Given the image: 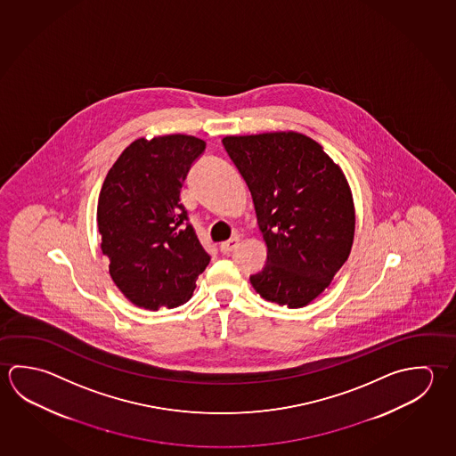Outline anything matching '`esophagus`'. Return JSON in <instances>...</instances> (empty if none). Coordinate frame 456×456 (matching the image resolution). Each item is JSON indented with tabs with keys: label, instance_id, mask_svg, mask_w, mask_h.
Segmentation results:
<instances>
[{
	"label": "esophagus",
	"instance_id": "esophagus-1",
	"mask_svg": "<svg viewBox=\"0 0 456 456\" xmlns=\"http://www.w3.org/2000/svg\"><path fill=\"white\" fill-rule=\"evenodd\" d=\"M237 245H239V237H232V239L227 240V241H223L219 249H221L223 255H229Z\"/></svg>",
	"mask_w": 456,
	"mask_h": 456
}]
</instances>
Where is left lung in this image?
I'll return each instance as SVG.
<instances>
[{
  "mask_svg": "<svg viewBox=\"0 0 456 456\" xmlns=\"http://www.w3.org/2000/svg\"><path fill=\"white\" fill-rule=\"evenodd\" d=\"M255 203L267 245L256 293L291 309L311 303L351 253L355 215L341 168L311 137L265 133L223 139Z\"/></svg>",
  "mask_w": 456,
  "mask_h": 456,
  "instance_id": "left-lung-1",
  "label": "left lung"
}]
</instances>
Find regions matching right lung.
Segmentation results:
<instances>
[{
    "label": "right lung",
    "instance_id": "add662e5",
    "mask_svg": "<svg viewBox=\"0 0 456 456\" xmlns=\"http://www.w3.org/2000/svg\"><path fill=\"white\" fill-rule=\"evenodd\" d=\"M205 141L184 134L137 139L105 177L97 203L102 253L115 285L137 307L189 301L209 264L181 203L185 177Z\"/></svg>",
    "mask_w": 456,
    "mask_h": 456
}]
</instances>
